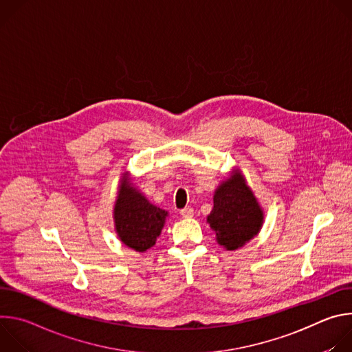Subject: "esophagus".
Wrapping results in <instances>:
<instances>
[{"label":"esophagus","instance_id":"obj_1","mask_svg":"<svg viewBox=\"0 0 352 352\" xmlns=\"http://www.w3.org/2000/svg\"><path fill=\"white\" fill-rule=\"evenodd\" d=\"M179 213H181L182 217H186V219H188V217H192V216H193V209H192V208H184Z\"/></svg>","mask_w":352,"mask_h":352}]
</instances>
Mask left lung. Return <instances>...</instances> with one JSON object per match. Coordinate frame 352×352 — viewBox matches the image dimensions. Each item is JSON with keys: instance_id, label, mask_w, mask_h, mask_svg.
<instances>
[{"instance_id": "1", "label": "left lung", "mask_w": 352, "mask_h": 352, "mask_svg": "<svg viewBox=\"0 0 352 352\" xmlns=\"http://www.w3.org/2000/svg\"><path fill=\"white\" fill-rule=\"evenodd\" d=\"M213 200L214 206L208 223L226 249L235 250L259 232L263 213L239 174L231 175L221 184Z\"/></svg>"}]
</instances>
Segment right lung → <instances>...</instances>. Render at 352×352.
<instances>
[{
	"instance_id": "obj_1",
	"label": "right lung",
	"mask_w": 352,
	"mask_h": 352,
	"mask_svg": "<svg viewBox=\"0 0 352 352\" xmlns=\"http://www.w3.org/2000/svg\"><path fill=\"white\" fill-rule=\"evenodd\" d=\"M166 216V210L148 204L128 179L124 181L114 208V220L118 236L126 246L138 252L152 248L162 232Z\"/></svg>"
}]
</instances>
